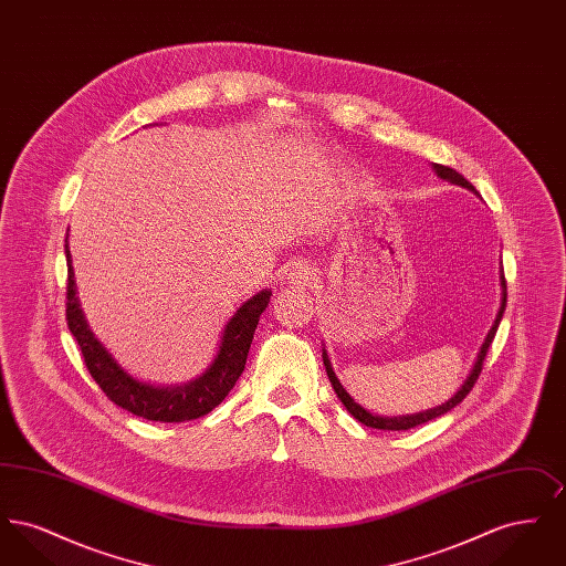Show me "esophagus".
<instances>
[{
    "label": "esophagus",
    "mask_w": 566,
    "mask_h": 566,
    "mask_svg": "<svg viewBox=\"0 0 566 566\" xmlns=\"http://www.w3.org/2000/svg\"><path fill=\"white\" fill-rule=\"evenodd\" d=\"M293 286L296 289H303V286H307L312 280H314V271L312 268L307 265V263H303V261H298L295 263L291 271H289V277H286Z\"/></svg>",
    "instance_id": "1"
}]
</instances>
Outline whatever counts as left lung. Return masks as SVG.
<instances>
[{
	"label": "left lung",
	"mask_w": 566,
	"mask_h": 566,
	"mask_svg": "<svg viewBox=\"0 0 566 566\" xmlns=\"http://www.w3.org/2000/svg\"><path fill=\"white\" fill-rule=\"evenodd\" d=\"M432 169H434V174H437L441 180H448L450 185H458V187H464V189L473 190V192L478 195L475 187H473L469 180H464V176H460L457 169L446 167V165H439V163H432ZM505 305H507V284H505V275H503V268H501V305H499L496 318H494V323H492L490 331H488V335H485L484 344H482V348L478 352V358H475V363H473V367H471L469 376H467V379L462 381V386L458 388L457 392H454L446 403L437 405V407H431V409H424V411H418V413H407V416H377V413H371V411H367L363 405L356 403V401L352 399L350 395H348V390L342 386V381L337 379L335 371H333V367H331L328 354H326V350L323 348V360L324 369H326V376L331 379L333 390H335V395L339 397V401H342L344 407L350 411L352 416H354L358 422H363L365 427L379 429V431H407V429H413V427H418V424H424V422H429V420H434V418H439V416L448 413L450 409H454V407H457V405L460 403L467 395H469V390L473 388L475 379H478L480 374H482L485 352H488L490 344H492V339H494V335H496V328H499L501 318H503V314H505Z\"/></svg>",
	"instance_id": "left-lung-1"
}]
</instances>
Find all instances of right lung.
<instances>
[{
    "label": "right lung",
    "instance_id": "1",
    "mask_svg": "<svg viewBox=\"0 0 566 566\" xmlns=\"http://www.w3.org/2000/svg\"><path fill=\"white\" fill-rule=\"evenodd\" d=\"M70 231V229H67ZM65 259H67V303L65 316L72 335L81 346L88 374L99 384L112 403L132 411L139 418L155 422H187L210 413L216 405L231 392L235 381L242 376L248 350L256 331L263 310L270 305L271 291L250 296L235 310V314L224 324L214 360L201 376L187 384L157 386L142 381L127 374L116 358L106 350V346L95 337L84 318L81 301L76 295V280L72 268V254L65 238Z\"/></svg>",
    "mask_w": 566,
    "mask_h": 566
}]
</instances>
